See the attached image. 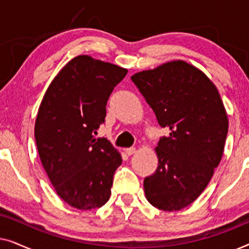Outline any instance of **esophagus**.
<instances>
[{"label": "esophagus", "instance_id": "34e87169", "mask_svg": "<svg viewBox=\"0 0 249 249\" xmlns=\"http://www.w3.org/2000/svg\"><path fill=\"white\" fill-rule=\"evenodd\" d=\"M124 152H125V154H128V155H132V154H135V153H136V148H135V147H129V148H125V149H124Z\"/></svg>", "mask_w": 249, "mask_h": 249}]
</instances>
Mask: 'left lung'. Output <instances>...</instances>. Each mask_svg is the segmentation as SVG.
I'll return each instance as SVG.
<instances>
[{"mask_svg":"<svg viewBox=\"0 0 249 249\" xmlns=\"http://www.w3.org/2000/svg\"><path fill=\"white\" fill-rule=\"evenodd\" d=\"M168 137L159 141V165L144 180L159 210L179 211L204 192L222 159L228 114L213 81L193 64L173 60L131 76Z\"/></svg>","mask_w":249,"mask_h":249,"instance_id":"8db88e82","label":"left lung"}]
</instances>
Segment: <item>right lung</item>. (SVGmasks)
Instances as JSON below:
<instances>
[{
  "mask_svg": "<svg viewBox=\"0 0 249 249\" xmlns=\"http://www.w3.org/2000/svg\"><path fill=\"white\" fill-rule=\"evenodd\" d=\"M128 70L78 55L47 87L35 121L42 164L57 195L78 210L103 206L111 195L121 154L107 139L95 138L107 103Z\"/></svg>",
  "mask_w": 249,
  "mask_h": 249,
  "instance_id": "add662e5",
  "label": "right lung"
}]
</instances>
